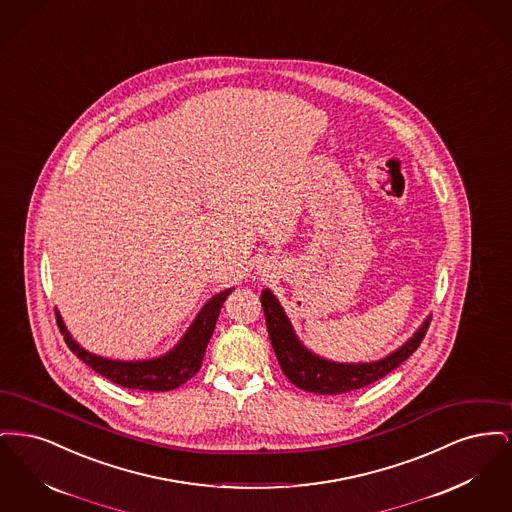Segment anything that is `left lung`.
Wrapping results in <instances>:
<instances>
[{
  "mask_svg": "<svg viewBox=\"0 0 512 512\" xmlns=\"http://www.w3.org/2000/svg\"><path fill=\"white\" fill-rule=\"evenodd\" d=\"M261 305L267 318L268 338L276 359L280 363L286 378L299 390L320 393V395H338L347 391L361 390L368 384L384 378L403 361H407L424 340L430 326V317L426 318L411 340L405 341L388 357L372 363H334L322 359L309 351L293 332L292 322L286 317L282 305L274 293L265 290L261 293Z\"/></svg>",
  "mask_w": 512,
  "mask_h": 512,
  "instance_id": "left-lung-1",
  "label": "left lung"
}]
</instances>
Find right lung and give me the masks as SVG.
Listing matches in <instances>:
<instances>
[{
	"label": "right lung",
	"instance_id": "1",
	"mask_svg": "<svg viewBox=\"0 0 512 512\" xmlns=\"http://www.w3.org/2000/svg\"><path fill=\"white\" fill-rule=\"evenodd\" d=\"M232 290L234 288H228L224 292L213 295L197 313V317L188 328V332L182 336V340L178 341L169 353L149 361H111L94 353H88L71 338L59 313H57V324L74 355L92 370H96L103 378L111 380L113 384H119L128 390L171 391L186 384L190 378H194L197 370L201 368V361H203L207 343L213 336L222 303L226 301V297L232 293Z\"/></svg>",
	"mask_w": 512,
	"mask_h": 512
}]
</instances>
